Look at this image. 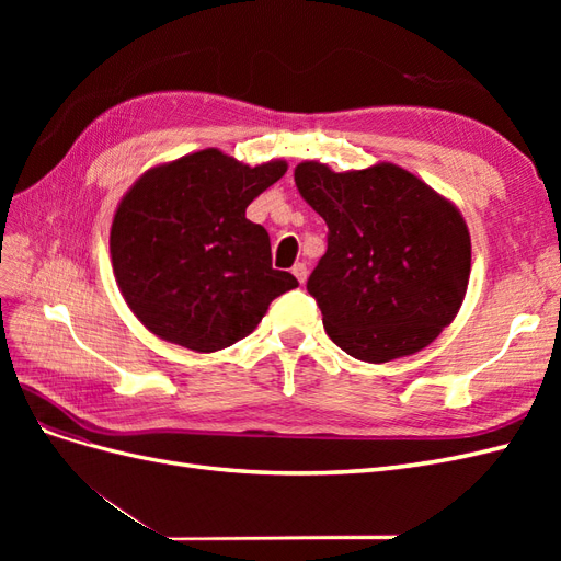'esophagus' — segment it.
I'll use <instances>...</instances> for the list:
<instances>
[{
	"instance_id": "1",
	"label": "esophagus",
	"mask_w": 561,
	"mask_h": 561,
	"mask_svg": "<svg viewBox=\"0 0 561 561\" xmlns=\"http://www.w3.org/2000/svg\"><path fill=\"white\" fill-rule=\"evenodd\" d=\"M293 274H295V278H297L299 283H307L309 268H307V264H304V262H297V264L293 266Z\"/></svg>"
}]
</instances>
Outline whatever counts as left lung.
I'll return each instance as SVG.
<instances>
[{
  "label": "left lung",
  "instance_id": "left-lung-1",
  "mask_svg": "<svg viewBox=\"0 0 561 561\" xmlns=\"http://www.w3.org/2000/svg\"><path fill=\"white\" fill-rule=\"evenodd\" d=\"M295 184L330 229L307 290L332 342L365 363L433 344L470 278V233L454 203L386 161L346 173L304 161Z\"/></svg>",
  "mask_w": 561,
  "mask_h": 561
}]
</instances>
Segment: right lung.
Returning <instances> with one entry per match:
<instances>
[{
  "label": "right lung",
  "instance_id": "1",
  "mask_svg": "<svg viewBox=\"0 0 561 561\" xmlns=\"http://www.w3.org/2000/svg\"><path fill=\"white\" fill-rule=\"evenodd\" d=\"M287 171L245 165L215 147L159 163L118 201L110 254L118 290L142 325L196 353L222 351L297 287L271 268V243L245 208Z\"/></svg>",
  "mask_w": 561,
  "mask_h": 561
}]
</instances>
